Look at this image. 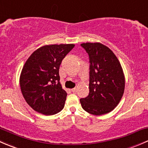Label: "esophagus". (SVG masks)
Wrapping results in <instances>:
<instances>
[{
	"label": "esophagus",
	"instance_id": "34e87169",
	"mask_svg": "<svg viewBox=\"0 0 148 148\" xmlns=\"http://www.w3.org/2000/svg\"><path fill=\"white\" fill-rule=\"evenodd\" d=\"M71 91H72L73 92H77V88H73V89H71Z\"/></svg>",
	"mask_w": 148,
	"mask_h": 148
}]
</instances>
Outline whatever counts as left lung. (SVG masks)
<instances>
[{"mask_svg": "<svg viewBox=\"0 0 148 148\" xmlns=\"http://www.w3.org/2000/svg\"><path fill=\"white\" fill-rule=\"evenodd\" d=\"M89 56V95L80 100L86 112L101 115L120 103L125 90V76L119 60L109 48L100 42H85Z\"/></svg>", "mask_w": 148, "mask_h": 148, "instance_id": "8db88e82", "label": "left lung"}]
</instances>
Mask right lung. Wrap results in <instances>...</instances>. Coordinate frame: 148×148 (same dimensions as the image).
Listing matches in <instances>:
<instances>
[{"label":"right lung","instance_id":"1","mask_svg":"<svg viewBox=\"0 0 148 148\" xmlns=\"http://www.w3.org/2000/svg\"><path fill=\"white\" fill-rule=\"evenodd\" d=\"M74 44L48 45L33 52L25 62L20 85L25 101L35 111L45 115L63 109L67 92L60 83L59 68Z\"/></svg>","mask_w":148,"mask_h":148}]
</instances>
